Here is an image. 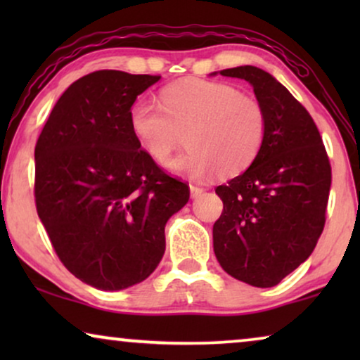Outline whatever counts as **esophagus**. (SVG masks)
<instances>
[{
    "label": "esophagus",
    "instance_id": "esophagus-1",
    "mask_svg": "<svg viewBox=\"0 0 360 360\" xmlns=\"http://www.w3.org/2000/svg\"><path fill=\"white\" fill-rule=\"evenodd\" d=\"M203 188L201 186H196V185H190V193H191V198H198V196L203 193Z\"/></svg>",
    "mask_w": 360,
    "mask_h": 360
}]
</instances>
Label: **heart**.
I'll return each mask as SVG.
<instances>
[{"label": "heart", "mask_w": 360, "mask_h": 360, "mask_svg": "<svg viewBox=\"0 0 360 360\" xmlns=\"http://www.w3.org/2000/svg\"><path fill=\"white\" fill-rule=\"evenodd\" d=\"M160 103L139 100L129 111V127L141 149L167 167L185 134L190 150L170 167L191 176L216 172L239 175L257 159L267 136L262 103L224 82L188 80L167 86Z\"/></svg>", "instance_id": "heart-1"}]
</instances>
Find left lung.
Returning <instances> with one entry per match:
<instances>
[{"label":"left lung","mask_w":360,"mask_h":360,"mask_svg":"<svg viewBox=\"0 0 360 360\" xmlns=\"http://www.w3.org/2000/svg\"><path fill=\"white\" fill-rule=\"evenodd\" d=\"M219 73L252 85L269 127L249 169L216 186L223 213L214 254L231 277L269 288L311 255L326 223L331 164L307 108L270 73L250 65Z\"/></svg>","instance_id":"obj_1"}]
</instances>
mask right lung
I'll return each mask as SVG.
<instances>
[{
  "label": "right lung",
  "mask_w": 360,
  "mask_h": 360,
  "mask_svg": "<svg viewBox=\"0 0 360 360\" xmlns=\"http://www.w3.org/2000/svg\"><path fill=\"white\" fill-rule=\"evenodd\" d=\"M160 75L98 70L58 98L39 136L37 214L70 274L115 292L142 282L165 252V223L190 186L160 169L129 127L136 98Z\"/></svg>",
  "instance_id": "1"
}]
</instances>
